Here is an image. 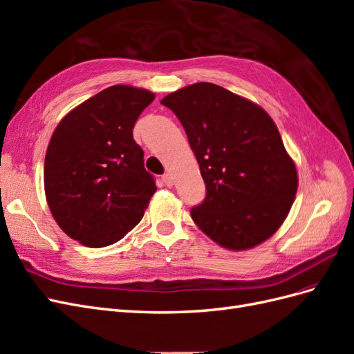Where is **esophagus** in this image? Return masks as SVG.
Returning a JSON list of instances; mask_svg holds the SVG:
<instances>
[{
    "label": "esophagus",
    "mask_w": 354,
    "mask_h": 354,
    "mask_svg": "<svg viewBox=\"0 0 354 354\" xmlns=\"http://www.w3.org/2000/svg\"><path fill=\"white\" fill-rule=\"evenodd\" d=\"M162 181H164V183H165L168 187L173 186V176H171L169 173L164 174V176H162Z\"/></svg>",
    "instance_id": "esophagus-1"
}]
</instances>
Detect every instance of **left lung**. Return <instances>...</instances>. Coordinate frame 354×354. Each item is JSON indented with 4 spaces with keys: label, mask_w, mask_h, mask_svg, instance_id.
Returning a JSON list of instances; mask_svg holds the SVG:
<instances>
[{
    "label": "left lung",
    "mask_w": 354,
    "mask_h": 354,
    "mask_svg": "<svg viewBox=\"0 0 354 354\" xmlns=\"http://www.w3.org/2000/svg\"><path fill=\"white\" fill-rule=\"evenodd\" d=\"M183 125L207 196L190 209L196 226L232 251L269 239L291 209L298 176L263 108L220 85L198 82L160 100Z\"/></svg>",
    "instance_id": "8db88e82"
}]
</instances>
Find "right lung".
<instances>
[{
    "label": "right lung",
    "mask_w": 354,
    "mask_h": 354,
    "mask_svg": "<svg viewBox=\"0 0 354 354\" xmlns=\"http://www.w3.org/2000/svg\"><path fill=\"white\" fill-rule=\"evenodd\" d=\"M155 94L112 85L72 109L47 147L44 189L69 238L90 248L122 239L143 218L156 192L133 128Z\"/></svg>",
    "instance_id": "obj_1"
}]
</instances>
